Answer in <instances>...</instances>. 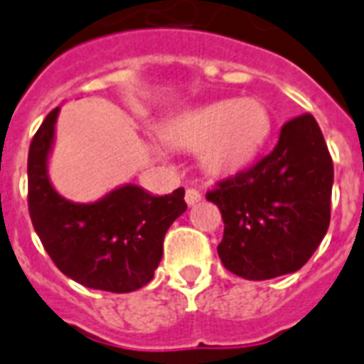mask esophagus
I'll return each instance as SVG.
<instances>
[{"label":"esophagus","mask_w":364,"mask_h":364,"mask_svg":"<svg viewBox=\"0 0 364 364\" xmlns=\"http://www.w3.org/2000/svg\"><path fill=\"white\" fill-rule=\"evenodd\" d=\"M201 201V193L196 190V188H188L186 190V203L188 205H196V203Z\"/></svg>","instance_id":"1"}]
</instances>
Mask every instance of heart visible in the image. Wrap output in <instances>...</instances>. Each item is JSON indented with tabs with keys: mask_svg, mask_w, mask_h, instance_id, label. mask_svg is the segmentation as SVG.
Listing matches in <instances>:
<instances>
[{
	"mask_svg": "<svg viewBox=\"0 0 364 364\" xmlns=\"http://www.w3.org/2000/svg\"><path fill=\"white\" fill-rule=\"evenodd\" d=\"M272 132L269 109L258 98H226L174 114L161 138L178 150L197 151L210 176H233L249 167Z\"/></svg>",
	"mask_w": 364,
	"mask_h": 364,
	"instance_id": "heart-1",
	"label": "heart"
}]
</instances>
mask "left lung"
Returning a JSON list of instances; mask_svg holds the SVG:
<instances>
[{"label":"left lung","instance_id":"8db88e82","mask_svg":"<svg viewBox=\"0 0 364 364\" xmlns=\"http://www.w3.org/2000/svg\"><path fill=\"white\" fill-rule=\"evenodd\" d=\"M332 182V157L314 115L287 121L272 154L207 193L224 220V267L249 281L298 272L328 230Z\"/></svg>","mask_w":364,"mask_h":364}]
</instances>
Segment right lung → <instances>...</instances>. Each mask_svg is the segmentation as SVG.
Returning <instances> with one entry per match:
<instances>
[{"instance_id":"1","label":"right lung","mask_w":364,"mask_h":364,"mask_svg":"<svg viewBox=\"0 0 364 364\" xmlns=\"http://www.w3.org/2000/svg\"><path fill=\"white\" fill-rule=\"evenodd\" d=\"M60 108L50 112L28 151V208L47 255L66 277L87 289L132 292L154 279L163 239L186 213L184 188L151 196L134 184L95 203L62 197L49 178V154Z\"/></svg>"}]
</instances>
